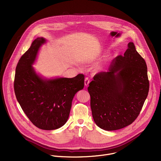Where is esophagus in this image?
<instances>
[{
    "label": "esophagus",
    "mask_w": 161,
    "mask_h": 161,
    "mask_svg": "<svg viewBox=\"0 0 161 161\" xmlns=\"http://www.w3.org/2000/svg\"><path fill=\"white\" fill-rule=\"evenodd\" d=\"M89 83H90V80H89V78H88V77H86L85 79V85L86 86H88V84H89Z\"/></svg>",
    "instance_id": "34e87169"
}]
</instances>
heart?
Instances as JSON below:
<instances>
[{"label": "heart", "mask_w": 161, "mask_h": 161, "mask_svg": "<svg viewBox=\"0 0 161 161\" xmlns=\"http://www.w3.org/2000/svg\"><path fill=\"white\" fill-rule=\"evenodd\" d=\"M104 67V63H99L98 64H97L95 67H94V71L96 73L100 72L101 71Z\"/></svg>", "instance_id": "1"}]
</instances>
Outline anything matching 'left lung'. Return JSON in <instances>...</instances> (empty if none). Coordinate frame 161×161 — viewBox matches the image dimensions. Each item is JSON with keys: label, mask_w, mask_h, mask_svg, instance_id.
Here are the masks:
<instances>
[{"label": "left lung", "mask_w": 161, "mask_h": 161, "mask_svg": "<svg viewBox=\"0 0 161 161\" xmlns=\"http://www.w3.org/2000/svg\"><path fill=\"white\" fill-rule=\"evenodd\" d=\"M149 90L147 66L132 42L114 58L107 72L89 83L90 107L96 125L105 130L122 129L139 115Z\"/></svg>", "instance_id": "1"}]
</instances>
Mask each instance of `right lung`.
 Listing matches in <instances>:
<instances>
[{"instance_id":"add662e5","label":"right lung","mask_w":161,"mask_h":161,"mask_svg":"<svg viewBox=\"0 0 161 161\" xmlns=\"http://www.w3.org/2000/svg\"><path fill=\"white\" fill-rule=\"evenodd\" d=\"M44 37H37L18 61L14 81V93L32 123L43 130H55L68 120L75 94L84 87V75L72 78L47 79L37 74L35 63Z\"/></svg>"}]
</instances>
